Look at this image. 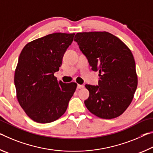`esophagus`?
Wrapping results in <instances>:
<instances>
[{
  "label": "esophagus",
  "instance_id": "obj_1",
  "mask_svg": "<svg viewBox=\"0 0 153 153\" xmlns=\"http://www.w3.org/2000/svg\"><path fill=\"white\" fill-rule=\"evenodd\" d=\"M84 87V85H79L78 84L77 85V89H82Z\"/></svg>",
  "mask_w": 153,
  "mask_h": 153
}]
</instances>
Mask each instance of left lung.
<instances>
[{
    "mask_svg": "<svg viewBox=\"0 0 153 153\" xmlns=\"http://www.w3.org/2000/svg\"><path fill=\"white\" fill-rule=\"evenodd\" d=\"M74 41L88 60L93 71H98V85H86L89 96L87 108L102 119H111L126 111L137 85L133 54L123 42L107 32H79Z\"/></svg>",
    "mask_w": 153,
    "mask_h": 153,
    "instance_id": "8db88e82",
    "label": "left lung"
}]
</instances>
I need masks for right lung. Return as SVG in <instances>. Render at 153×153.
<instances>
[{
	"mask_svg": "<svg viewBox=\"0 0 153 153\" xmlns=\"http://www.w3.org/2000/svg\"><path fill=\"white\" fill-rule=\"evenodd\" d=\"M74 36L48 34L28 42L19 55L14 76L17 100L37 123H47L62 117L76 90V82L64 83L54 76Z\"/></svg>",
	"mask_w": 153,
	"mask_h": 153,
	"instance_id": "obj_1",
	"label": "right lung"
}]
</instances>
